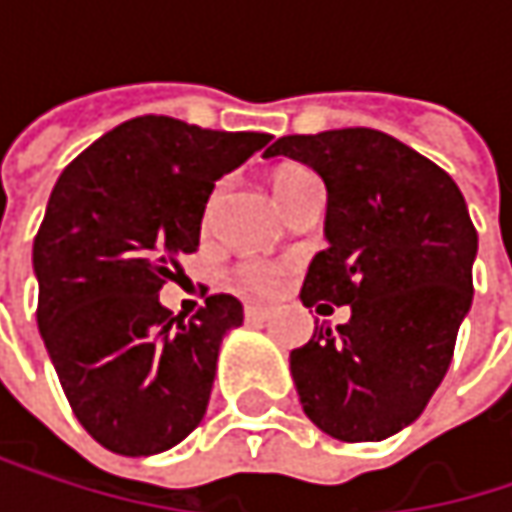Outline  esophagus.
<instances>
[{"label": "esophagus", "mask_w": 512, "mask_h": 512, "mask_svg": "<svg viewBox=\"0 0 512 512\" xmlns=\"http://www.w3.org/2000/svg\"><path fill=\"white\" fill-rule=\"evenodd\" d=\"M246 317L249 320H269L272 308H266V305H246Z\"/></svg>", "instance_id": "esophagus-1"}]
</instances>
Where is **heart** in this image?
I'll return each mask as SVG.
<instances>
[{
	"instance_id": "1",
	"label": "heart",
	"mask_w": 512,
	"mask_h": 512,
	"mask_svg": "<svg viewBox=\"0 0 512 512\" xmlns=\"http://www.w3.org/2000/svg\"><path fill=\"white\" fill-rule=\"evenodd\" d=\"M314 180V174L308 171V168H302V165H284V168H278L275 174H272V192H275V198H278V204L284 207V201L299 189V186H305V183H311ZM213 204H216V198H213ZM210 204V207H213ZM240 278L257 290V293H272L275 287H278V281H281V266H275V263H263V260H252V263H243L240 266Z\"/></svg>"
}]
</instances>
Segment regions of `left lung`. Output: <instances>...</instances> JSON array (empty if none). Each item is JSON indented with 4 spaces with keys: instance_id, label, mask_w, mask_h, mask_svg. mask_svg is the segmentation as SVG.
I'll use <instances>...</instances> for the list:
<instances>
[{
    "instance_id": "left-lung-1",
    "label": "left lung",
    "mask_w": 512,
    "mask_h": 512,
    "mask_svg": "<svg viewBox=\"0 0 512 512\" xmlns=\"http://www.w3.org/2000/svg\"><path fill=\"white\" fill-rule=\"evenodd\" d=\"M266 156L326 183L329 246L308 266L302 305H350L344 326H320L290 353L299 403L332 439L382 442L424 412L451 367L477 257L465 198L436 162L367 127L281 136Z\"/></svg>"
}]
</instances>
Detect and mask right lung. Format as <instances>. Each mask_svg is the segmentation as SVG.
I'll return each instance as SVG.
<instances>
[{
  "mask_svg": "<svg viewBox=\"0 0 512 512\" xmlns=\"http://www.w3.org/2000/svg\"><path fill=\"white\" fill-rule=\"evenodd\" d=\"M269 139L145 115L97 139L52 189L32 249L38 329L73 415L112 454H162L207 412L243 305L219 293L183 320L159 290L198 249L216 180Z\"/></svg>",
  "mask_w": 512,
  "mask_h": 512,
  "instance_id": "1",
  "label": "right lung"
}]
</instances>
